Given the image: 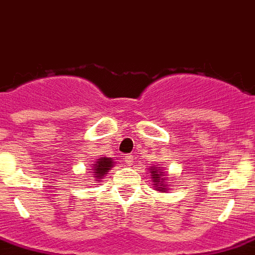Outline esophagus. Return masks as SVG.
I'll return each instance as SVG.
<instances>
[{"label":"esophagus","instance_id":"1","mask_svg":"<svg viewBox=\"0 0 255 255\" xmlns=\"http://www.w3.org/2000/svg\"><path fill=\"white\" fill-rule=\"evenodd\" d=\"M124 161H126V163H127L128 166H131L132 163H133V156H132V154H126V156H124Z\"/></svg>","mask_w":255,"mask_h":255}]
</instances>
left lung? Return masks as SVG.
I'll return each instance as SVG.
<instances>
[{
  "label": "left lung",
  "mask_w": 255,
  "mask_h": 255,
  "mask_svg": "<svg viewBox=\"0 0 255 255\" xmlns=\"http://www.w3.org/2000/svg\"><path fill=\"white\" fill-rule=\"evenodd\" d=\"M150 171V178H152L153 186L156 187L157 191L167 192L169 188V179H167V171L165 167H161L158 165H152L149 167Z\"/></svg>",
  "instance_id": "1"
}]
</instances>
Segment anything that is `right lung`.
Listing matches in <instances>:
<instances>
[{
  "label": "right lung",
  "instance_id": "1",
  "mask_svg": "<svg viewBox=\"0 0 255 255\" xmlns=\"http://www.w3.org/2000/svg\"><path fill=\"white\" fill-rule=\"evenodd\" d=\"M114 160L113 158H109V157H99L95 160V162L93 163V166L89 171L90 173V177H93V181H102L105 175L107 174V171L111 170V167L114 166Z\"/></svg>",
  "mask_w": 255,
  "mask_h": 255
}]
</instances>
